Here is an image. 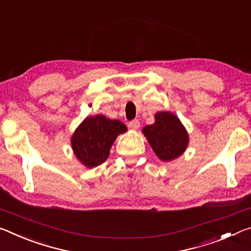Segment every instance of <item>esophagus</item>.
<instances>
[{
	"instance_id": "obj_1",
	"label": "esophagus",
	"mask_w": 251,
	"mask_h": 251,
	"mask_svg": "<svg viewBox=\"0 0 251 251\" xmlns=\"http://www.w3.org/2000/svg\"><path fill=\"white\" fill-rule=\"evenodd\" d=\"M129 128L132 129V130H138L139 126H140V121L139 120H132L129 122Z\"/></svg>"
}]
</instances>
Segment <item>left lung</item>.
Masks as SVG:
<instances>
[{
  "label": "left lung",
  "instance_id": "8db88e82",
  "mask_svg": "<svg viewBox=\"0 0 251 251\" xmlns=\"http://www.w3.org/2000/svg\"><path fill=\"white\" fill-rule=\"evenodd\" d=\"M143 133L153 151L163 161H170L183 153L188 146V133L181 122L170 112L155 114V122L143 128Z\"/></svg>",
  "mask_w": 251,
  "mask_h": 251
}]
</instances>
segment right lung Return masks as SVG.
Segmentation results:
<instances>
[{
  "label": "right lung",
  "mask_w": 251,
  "mask_h": 251,
  "mask_svg": "<svg viewBox=\"0 0 251 251\" xmlns=\"http://www.w3.org/2000/svg\"><path fill=\"white\" fill-rule=\"evenodd\" d=\"M126 131V126L119 120H110L101 114L87 118L73 134V151L84 166H99L109 157L116 138Z\"/></svg>",
  "instance_id": "1"
}]
</instances>
